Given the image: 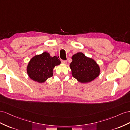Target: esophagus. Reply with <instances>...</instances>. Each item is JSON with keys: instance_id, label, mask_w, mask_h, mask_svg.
Segmentation results:
<instances>
[{"instance_id": "34e87169", "label": "esophagus", "mask_w": 130, "mask_h": 130, "mask_svg": "<svg viewBox=\"0 0 130 130\" xmlns=\"http://www.w3.org/2000/svg\"><path fill=\"white\" fill-rule=\"evenodd\" d=\"M61 62L64 64H67V60H61Z\"/></svg>"}]
</instances>
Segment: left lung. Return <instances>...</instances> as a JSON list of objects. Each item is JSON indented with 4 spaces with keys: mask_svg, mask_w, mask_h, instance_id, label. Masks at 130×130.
<instances>
[{
    "mask_svg": "<svg viewBox=\"0 0 130 130\" xmlns=\"http://www.w3.org/2000/svg\"><path fill=\"white\" fill-rule=\"evenodd\" d=\"M70 64L72 76L81 83H87L94 80L100 73V68L91 58L82 52L73 55Z\"/></svg>",
    "mask_w": 130,
    "mask_h": 130,
    "instance_id": "left-lung-1",
    "label": "left lung"
}]
</instances>
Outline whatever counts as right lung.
Returning <instances> with one entry per match:
<instances>
[{
	"label": "right lung",
	"instance_id": "add662e5",
	"mask_svg": "<svg viewBox=\"0 0 130 130\" xmlns=\"http://www.w3.org/2000/svg\"><path fill=\"white\" fill-rule=\"evenodd\" d=\"M61 64L57 57H52L49 53L44 52L37 54L29 61L27 66V73L29 77L39 83H44L53 76V69Z\"/></svg>",
	"mask_w": 130,
	"mask_h": 130
}]
</instances>
